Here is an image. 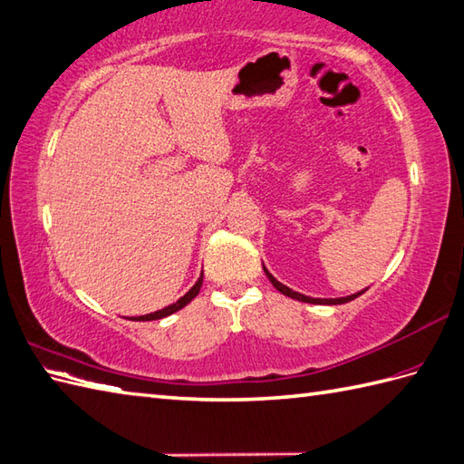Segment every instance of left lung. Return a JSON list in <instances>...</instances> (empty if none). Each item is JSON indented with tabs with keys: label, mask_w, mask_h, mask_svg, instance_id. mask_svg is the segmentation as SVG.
<instances>
[{
	"label": "left lung",
	"mask_w": 464,
	"mask_h": 464,
	"mask_svg": "<svg viewBox=\"0 0 464 464\" xmlns=\"http://www.w3.org/2000/svg\"><path fill=\"white\" fill-rule=\"evenodd\" d=\"M264 272H266V276H267V280L272 282V285L276 287L277 292H282L284 295H287V297H294V300H297V302H305V304H324V305H337V304H347V302H352V300H355L357 295H362L363 292H357V294H352V295H347V297H329V300H322V297H310V295H304V294H297V292H294V290H290V287L287 285H284V284H280L276 280V277L266 270L264 267Z\"/></svg>",
	"instance_id": "left-lung-1"
}]
</instances>
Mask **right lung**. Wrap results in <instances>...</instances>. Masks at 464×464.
Returning <instances> with one entry per match:
<instances>
[{"mask_svg": "<svg viewBox=\"0 0 464 464\" xmlns=\"http://www.w3.org/2000/svg\"><path fill=\"white\" fill-rule=\"evenodd\" d=\"M200 287H202V274H200V277H198V282L194 284L190 290L184 294L179 302H174V304H170V305H167V307H162V310H159V312H154V314H147V315H137V317H127V319H132V322H152V319H162V317H167V315H170V314H174V312H179V310H182L184 305L187 304H190L194 297L198 295V292H200Z\"/></svg>", "mask_w": 464, "mask_h": 464, "instance_id": "1", "label": "right lung"}]
</instances>
